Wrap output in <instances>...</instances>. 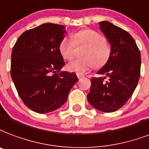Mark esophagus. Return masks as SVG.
Masks as SVG:
<instances>
[{
    "label": "esophagus",
    "instance_id": "esophagus-1",
    "mask_svg": "<svg viewBox=\"0 0 149 149\" xmlns=\"http://www.w3.org/2000/svg\"><path fill=\"white\" fill-rule=\"evenodd\" d=\"M77 77H78V79H81L82 77H84L83 75H80V74H77Z\"/></svg>",
    "mask_w": 149,
    "mask_h": 149
}]
</instances>
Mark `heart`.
<instances>
[{"label":"heart","mask_w":149,"mask_h":149,"mask_svg":"<svg viewBox=\"0 0 149 149\" xmlns=\"http://www.w3.org/2000/svg\"><path fill=\"white\" fill-rule=\"evenodd\" d=\"M86 45L82 52L84 58L72 61L68 65L70 72L84 74L89 71L95 65L97 68L105 65L111 55V47L105 41L102 35L91 29H84L72 35V39L68 37H63L59 44L58 50L62 58L71 60L74 56L75 47Z\"/></svg>","instance_id":"1"}]
</instances>
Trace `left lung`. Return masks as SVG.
I'll return each instance as SVG.
<instances>
[{"mask_svg": "<svg viewBox=\"0 0 149 149\" xmlns=\"http://www.w3.org/2000/svg\"><path fill=\"white\" fill-rule=\"evenodd\" d=\"M101 31L111 45L107 63L97 71L106 78L93 77L87 100L96 109L112 112L122 107L132 96L141 72V53L129 33L107 21L100 22Z\"/></svg>", "mask_w": 149, "mask_h": 149, "instance_id": "left-lung-1", "label": "left lung"}]
</instances>
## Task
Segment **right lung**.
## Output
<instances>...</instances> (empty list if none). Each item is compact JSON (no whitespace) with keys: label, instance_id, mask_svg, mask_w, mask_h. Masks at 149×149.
<instances>
[{"label":"right lung","instance_id":"obj_1","mask_svg":"<svg viewBox=\"0 0 149 149\" xmlns=\"http://www.w3.org/2000/svg\"><path fill=\"white\" fill-rule=\"evenodd\" d=\"M65 28L47 22L26 30L12 49V80L23 103L38 113L61 107L78 80L74 72L61 70L65 62L58 44L66 33Z\"/></svg>","mask_w":149,"mask_h":149}]
</instances>
